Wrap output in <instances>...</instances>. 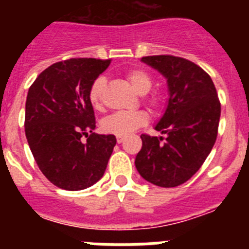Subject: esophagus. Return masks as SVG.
<instances>
[{"label":"esophagus","mask_w":249,"mask_h":249,"mask_svg":"<svg viewBox=\"0 0 249 249\" xmlns=\"http://www.w3.org/2000/svg\"><path fill=\"white\" fill-rule=\"evenodd\" d=\"M124 140H126V137H123V136H117V142H118V143H122V142Z\"/></svg>","instance_id":"obj_1"}]
</instances>
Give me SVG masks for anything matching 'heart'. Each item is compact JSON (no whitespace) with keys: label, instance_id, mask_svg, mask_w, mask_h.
Returning <instances> with one entry per match:
<instances>
[{"label":"heart","instance_id":"obj_1","mask_svg":"<svg viewBox=\"0 0 249 249\" xmlns=\"http://www.w3.org/2000/svg\"><path fill=\"white\" fill-rule=\"evenodd\" d=\"M126 77L137 93L146 94L147 92L151 91L152 85H153L152 77L144 70H141V68L129 70ZM105 86L106 78L100 76L92 82L89 87V103L93 106V108H102V94ZM146 101L153 108L160 105V97H157L156 94L146 97ZM147 122H148V114L144 111H118L107 116L101 123V127L106 133H109V135L127 136L140 127L147 124Z\"/></svg>","mask_w":249,"mask_h":249}]
</instances>
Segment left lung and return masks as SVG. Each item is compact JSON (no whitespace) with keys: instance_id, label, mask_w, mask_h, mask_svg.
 <instances>
[{"instance_id":"8db88e82","label":"left lung","mask_w":249,"mask_h":249,"mask_svg":"<svg viewBox=\"0 0 249 249\" xmlns=\"http://www.w3.org/2000/svg\"><path fill=\"white\" fill-rule=\"evenodd\" d=\"M141 61L166 77L169 98L155 127L166 140L141 136L136 168L156 186L177 187L201 168L214 146L221 117L218 94L210 74L188 59L160 54Z\"/></svg>"}]
</instances>
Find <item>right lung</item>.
<instances>
[{"label":"right lung","mask_w":249,"mask_h":249,"mask_svg":"<svg viewBox=\"0 0 249 249\" xmlns=\"http://www.w3.org/2000/svg\"><path fill=\"white\" fill-rule=\"evenodd\" d=\"M109 63L96 58L56 62L28 89L26 138L41 172L58 188L81 191L100 181L116 146L113 135L93 132L96 120L89 100L92 82Z\"/></svg>","instance_id":"1"}]
</instances>
